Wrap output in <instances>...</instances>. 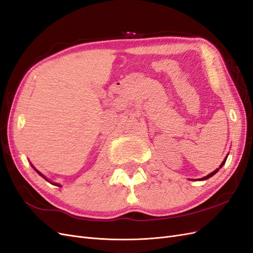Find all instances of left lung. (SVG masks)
I'll return each instance as SVG.
<instances>
[{"instance_id": "obj_1", "label": "left lung", "mask_w": 253, "mask_h": 253, "mask_svg": "<svg viewBox=\"0 0 253 253\" xmlns=\"http://www.w3.org/2000/svg\"><path fill=\"white\" fill-rule=\"evenodd\" d=\"M226 159H227V157H226V158H225V159H224V162H223V163H221V165H220V166H219V168H221V167H223V166H224V165H225V163H226ZM219 168H218V169H216V170H215V171H213V172H212V173H210V174H209V175H207V176H206V177H204V178H202V180H205V179H208V178H210V177H211V176H213V175H214V174H215V173H217V171H218V170H219Z\"/></svg>"}]
</instances>
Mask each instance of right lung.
I'll return each mask as SVG.
<instances>
[{
  "instance_id": "right-lung-1",
  "label": "right lung",
  "mask_w": 253,
  "mask_h": 253,
  "mask_svg": "<svg viewBox=\"0 0 253 253\" xmlns=\"http://www.w3.org/2000/svg\"><path fill=\"white\" fill-rule=\"evenodd\" d=\"M34 169H35V168H34ZM35 170H36V169H35ZM36 171H37V170H36ZM37 172H38V173H39V174H40V175L42 176V177H44V176H43V175H42V174H41V173H40L39 171H37ZM44 178H45V177H44ZM45 179H46V178H45ZM46 180H47V179H46Z\"/></svg>"
}]
</instances>
